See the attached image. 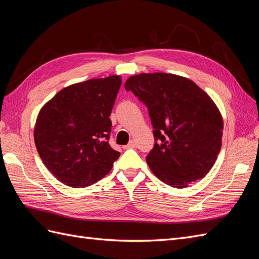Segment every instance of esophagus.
I'll list each match as a JSON object with an SVG mask.
<instances>
[{
    "label": "esophagus",
    "instance_id": "34e87169",
    "mask_svg": "<svg viewBox=\"0 0 259 259\" xmlns=\"http://www.w3.org/2000/svg\"><path fill=\"white\" fill-rule=\"evenodd\" d=\"M135 147H136V143L134 140H132V142H130L126 146H123L124 149H130V148H135Z\"/></svg>",
    "mask_w": 259,
    "mask_h": 259
}]
</instances>
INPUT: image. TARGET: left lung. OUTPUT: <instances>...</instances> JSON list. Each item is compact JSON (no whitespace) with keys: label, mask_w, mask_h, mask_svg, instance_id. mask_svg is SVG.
Returning <instances> with one entry per match:
<instances>
[{"label":"left lung","mask_w":259,"mask_h":259,"mask_svg":"<svg viewBox=\"0 0 259 259\" xmlns=\"http://www.w3.org/2000/svg\"><path fill=\"white\" fill-rule=\"evenodd\" d=\"M125 90L149 110L155 144L146 161L152 173L179 189L205 177L221 151L224 130L213 99L193 81L164 72L132 75Z\"/></svg>","instance_id":"left-lung-1"}]
</instances>
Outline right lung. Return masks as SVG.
<instances>
[{"instance_id": "right-lung-1", "label": "right lung", "mask_w": 259, "mask_h": 259, "mask_svg": "<svg viewBox=\"0 0 259 259\" xmlns=\"http://www.w3.org/2000/svg\"><path fill=\"white\" fill-rule=\"evenodd\" d=\"M122 79L110 75L59 91L37 114L34 143L60 183L84 188L106 176L119 159L109 145L110 114Z\"/></svg>"}]
</instances>
